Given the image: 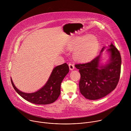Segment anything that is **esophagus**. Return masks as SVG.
Returning <instances> with one entry per match:
<instances>
[{
  "label": "esophagus",
  "instance_id": "34e87169",
  "mask_svg": "<svg viewBox=\"0 0 131 131\" xmlns=\"http://www.w3.org/2000/svg\"><path fill=\"white\" fill-rule=\"evenodd\" d=\"M68 65H69V69L70 70H72L74 69V66L72 63H69Z\"/></svg>",
  "mask_w": 131,
  "mask_h": 131
}]
</instances>
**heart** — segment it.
Segmentation results:
<instances>
[{"instance_id": "1", "label": "heart", "mask_w": 131, "mask_h": 131, "mask_svg": "<svg viewBox=\"0 0 131 131\" xmlns=\"http://www.w3.org/2000/svg\"><path fill=\"white\" fill-rule=\"evenodd\" d=\"M77 46L74 52V58L79 61L86 62L95 57L99 49V42L94 36L86 35L72 44V47Z\"/></svg>"}]
</instances>
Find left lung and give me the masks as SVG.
Masks as SVG:
<instances>
[{"label": "left lung", "mask_w": 131, "mask_h": 131, "mask_svg": "<svg viewBox=\"0 0 131 131\" xmlns=\"http://www.w3.org/2000/svg\"><path fill=\"white\" fill-rule=\"evenodd\" d=\"M91 62L75 64L79 69L81 77L79 89L86 99L96 100L101 99L116 88L120 76L121 58L118 50L111 43L107 51L110 53V60L105 65H100L102 52Z\"/></svg>", "instance_id": "1"}]
</instances>
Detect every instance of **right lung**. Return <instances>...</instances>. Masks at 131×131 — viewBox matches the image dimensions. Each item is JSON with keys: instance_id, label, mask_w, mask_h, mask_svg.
<instances>
[{"instance_id": "1", "label": "right lung", "mask_w": 131, "mask_h": 131, "mask_svg": "<svg viewBox=\"0 0 131 131\" xmlns=\"http://www.w3.org/2000/svg\"><path fill=\"white\" fill-rule=\"evenodd\" d=\"M69 72V67L66 63L55 67L46 84L37 92L27 93L18 90L14 85L12 79V85L15 91L25 100L35 104L47 105L57 100L61 93V83Z\"/></svg>"}]
</instances>
